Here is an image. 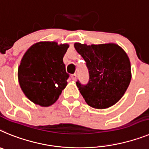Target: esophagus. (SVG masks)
<instances>
[{
  "label": "esophagus",
  "mask_w": 149,
  "mask_h": 149,
  "mask_svg": "<svg viewBox=\"0 0 149 149\" xmlns=\"http://www.w3.org/2000/svg\"><path fill=\"white\" fill-rule=\"evenodd\" d=\"M71 79L73 80V81H76V74H73V75H71Z\"/></svg>",
  "instance_id": "34e87169"
}]
</instances>
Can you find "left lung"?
Listing matches in <instances>:
<instances>
[{
  "label": "left lung",
  "instance_id": "8db88e82",
  "mask_svg": "<svg viewBox=\"0 0 149 149\" xmlns=\"http://www.w3.org/2000/svg\"><path fill=\"white\" fill-rule=\"evenodd\" d=\"M74 47L88 69L87 85L76 82L85 102L98 109L116 104L125 94L131 80L130 61L125 50L112 42L88 46L75 42Z\"/></svg>",
  "mask_w": 149,
  "mask_h": 149
}]
</instances>
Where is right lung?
Here are the masks:
<instances>
[{
  "instance_id": "add662e5",
  "label": "right lung",
  "mask_w": 149,
  "mask_h": 149,
  "mask_svg": "<svg viewBox=\"0 0 149 149\" xmlns=\"http://www.w3.org/2000/svg\"><path fill=\"white\" fill-rule=\"evenodd\" d=\"M69 45L42 41L24 53L18 69L19 85L24 95L40 107L52 105L67 85L63 58Z\"/></svg>"
}]
</instances>
